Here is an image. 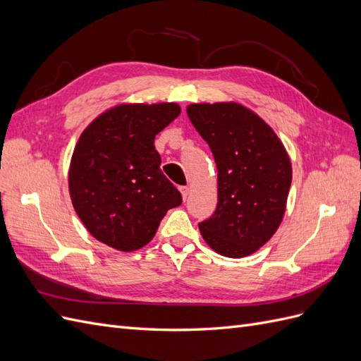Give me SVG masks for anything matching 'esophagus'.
Instances as JSON below:
<instances>
[{"label": "esophagus", "instance_id": "34e87169", "mask_svg": "<svg viewBox=\"0 0 361 361\" xmlns=\"http://www.w3.org/2000/svg\"><path fill=\"white\" fill-rule=\"evenodd\" d=\"M179 191H180V194H182V200H183V202L187 200L188 195H190V188H188V187H180Z\"/></svg>", "mask_w": 361, "mask_h": 361}]
</instances>
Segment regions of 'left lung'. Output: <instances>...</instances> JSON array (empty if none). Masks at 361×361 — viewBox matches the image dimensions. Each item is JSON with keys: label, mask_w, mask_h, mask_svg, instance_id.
<instances>
[{"label": "left lung", "mask_w": 361, "mask_h": 361, "mask_svg": "<svg viewBox=\"0 0 361 361\" xmlns=\"http://www.w3.org/2000/svg\"><path fill=\"white\" fill-rule=\"evenodd\" d=\"M187 114L218 171L216 209L199 223L200 233L218 255H253L285 215L292 182L288 152L265 120L241 104H191Z\"/></svg>", "instance_id": "1"}]
</instances>
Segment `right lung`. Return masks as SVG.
I'll return each instance as SVG.
<instances>
[{"label":"right lung","mask_w":361,"mask_h":361,"mask_svg":"<svg viewBox=\"0 0 361 361\" xmlns=\"http://www.w3.org/2000/svg\"><path fill=\"white\" fill-rule=\"evenodd\" d=\"M179 114L174 102L118 104L82 130L69 166V194L97 241L118 251L145 247L167 211L182 203L155 149V135Z\"/></svg>","instance_id":"1"}]
</instances>
